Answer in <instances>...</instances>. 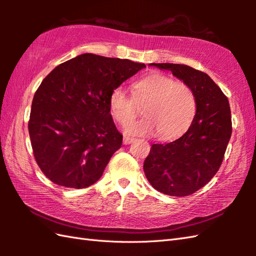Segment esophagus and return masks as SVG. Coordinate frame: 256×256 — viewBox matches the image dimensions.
Here are the masks:
<instances>
[{
	"label": "esophagus",
	"instance_id": "esophagus-1",
	"mask_svg": "<svg viewBox=\"0 0 256 256\" xmlns=\"http://www.w3.org/2000/svg\"><path fill=\"white\" fill-rule=\"evenodd\" d=\"M134 140V138H130V136H124L123 138V144H125V145H128V144H131L132 142Z\"/></svg>",
	"mask_w": 256,
	"mask_h": 256
}]
</instances>
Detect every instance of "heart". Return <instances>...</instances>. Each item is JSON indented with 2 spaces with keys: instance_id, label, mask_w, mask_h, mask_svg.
Instances as JSON below:
<instances>
[{
  "instance_id": "obj_1",
  "label": "heart",
  "mask_w": 256,
  "mask_h": 256,
  "mask_svg": "<svg viewBox=\"0 0 256 256\" xmlns=\"http://www.w3.org/2000/svg\"><path fill=\"white\" fill-rule=\"evenodd\" d=\"M134 100L126 88L118 86L108 96L110 113L121 125L132 120L136 112V101L146 102L144 118L128 124L124 131L130 135H153L160 132L162 138L180 134L192 123L196 111L194 96L187 84L176 82L160 72L150 74L133 86Z\"/></svg>"
}]
</instances>
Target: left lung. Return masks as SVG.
<instances>
[{
    "label": "left lung",
    "instance_id": "8db88e82",
    "mask_svg": "<svg viewBox=\"0 0 256 256\" xmlns=\"http://www.w3.org/2000/svg\"><path fill=\"white\" fill-rule=\"evenodd\" d=\"M170 70L192 89L196 114L188 131L168 143L152 145L144 172L152 186L175 197H184L202 188L224 160L232 133L228 98L208 74L186 64H150Z\"/></svg>",
    "mask_w": 256,
    "mask_h": 256
}]
</instances>
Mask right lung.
<instances>
[{
  "label": "right lung",
  "mask_w": 256,
  "mask_h": 256,
  "mask_svg": "<svg viewBox=\"0 0 256 256\" xmlns=\"http://www.w3.org/2000/svg\"><path fill=\"white\" fill-rule=\"evenodd\" d=\"M145 67L84 54L42 81L32 99L28 132L37 164L54 184L81 189L99 180L123 140L108 96Z\"/></svg>",
  "instance_id": "add662e5"
}]
</instances>
